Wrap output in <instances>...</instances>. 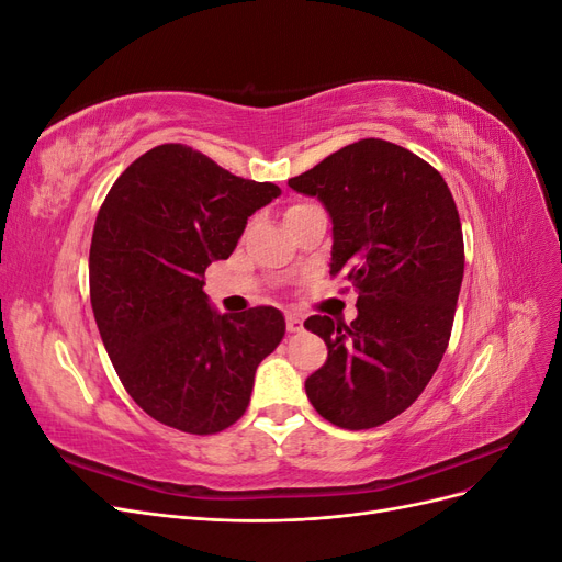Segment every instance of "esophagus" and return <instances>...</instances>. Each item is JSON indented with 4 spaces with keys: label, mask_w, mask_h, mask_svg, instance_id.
<instances>
[{
    "label": "esophagus",
    "mask_w": 562,
    "mask_h": 562,
    "mask_svg": "<svg viewBox=\"0 0 562 562\" xmlns=\"http://www.w3.org/2000/svg\"><path fill=\"white\" fill-rule=\"evenodd\" d=\"M285 326H288V333H300L302 321L297 314H285Z\"/></svg>",
    "instance_id": "1"
}]
</instances>
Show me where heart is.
Returning a JSON list of instances; mask_svg holds the SVG:
<instances>
[{
    "label": "heart",
    "mask_w": 562,
    "mask_h": 562,
    "mask_svg": "<svg viewBox=\"0 0 562 562\" xmlns=\"http://www.w3.org/2000/svg\"><path fill=\"white\" fill-rule=\"evenodd\" d=\"M297 206H300V203H297Z\"/></svg>",
    "instance_id": "heart-1"
}]
</instances>
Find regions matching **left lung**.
Here are the masks:
<instances>
[{
    "instance_id": "8db88e82",
    "label": "left lung",
    "mask_w": 562,
    "mask_h": 562,
    "mask_svg": "<svg viewBox=\"0 0 562 562\" xmlns=\"http://www.w3.org/2000/svg\"><path fill=\"white\" fill-rule=\"evenodd\" d=\"M288 184L330 213V274L359 293L351 323L304 321L328 347L304 389L335 427H380L419 398L450 342L464 277L454 199L431 164L380 138L337 149Z\"/></svg>"
}]
</instances>
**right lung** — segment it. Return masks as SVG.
Masks as SVG:
<instances>
[{
  "mask_svg": "<svg viewBox=\"0 0 562 562\" xmlns=\"http://www.w3.org/2000/svg\"><path fill=\"white\" fill-rule=\"evenodd\" d=\"M281 194L232 176L201 151L168 143L116 178L98 211L91 307L128 396L166 427L225 431L250 403L255 370L285 335L283 314H217L203 293L248 217Z\"/></svg>",
  "mask_w": 562,
  "mask_h": 562,
  "instance_id": "obj_1",
  "label": "right lung"
}]
</instances>
